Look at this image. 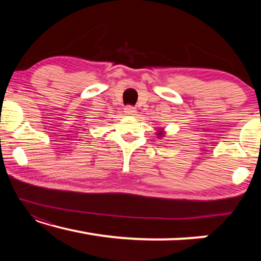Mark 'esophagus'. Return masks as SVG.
<instances>
[{
	"instance_id": "1",
	"label": "esophagus",
	"mask_w": 261,
	"mask_h": 261,
	"mask_svg": "<svg viewBox=\"0 0 261 261\" xmlns=\"http://www.w3.org/2000/svg\"><path fill=\"white\" fill-rule=\"evenodd\" d=\"M125 114L126 115H129V116H132V115H136V113H137V110L134 108V107H131V106H127V107H125Z\"/></svg>"
}]
</instances>
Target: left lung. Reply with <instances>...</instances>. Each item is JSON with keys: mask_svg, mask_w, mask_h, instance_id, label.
Returning a JSON list of instances; mask_svg holds the SVG:
<instances>
[{"mask_svg": "<svg viewBox=\"0 0 261 261\" xmlns=\"http://www.w3.org/2000/svg\"><path fill=\"white\" fill-rule=\"evenodd\" d=\"M156 138H159V139H162L163 137H165V135H166V131H165V129H163V127H158V130H156Z\"/></svg>", "mask_w": 261, "mask_h": 261, "instance_id": "1", "label": "left lung"}]
</instances>
